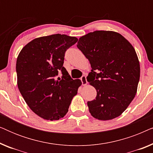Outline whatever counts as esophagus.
Segmentation results:
<instances>
[{
  "label": "esophagus",
  "instance_id": "1",
  "mask_svg": "<svg viewBox=\"0 0 153 153\" xmlns=\"http://www.w3.org/2000/svg\"><path fill=\"white\" fill-rule=\"evenodd\" d=\"M81 82H82V85H87L88 81H87L86 76H83L81 78Z\"/></svg>",
  "mask_w": 153,
  "mask_h": 153
}]
</instances>
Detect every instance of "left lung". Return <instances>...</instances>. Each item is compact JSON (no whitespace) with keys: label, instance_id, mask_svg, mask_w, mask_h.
<instances>
[{"label":"left lung","instance_id":"left-lung-1","mask_svg":"<svg viewBox=\"0 0 153 153\" xmlns=\"http://www.w3.org/2000/svg\"><path fill=\"white\" fill-rule=\"evenodd\" d=\"M76 46L91 63L87 81L97 91L95 99L88 102L91 116L100 120L120 116L137 92L140 64L134 48L110 30L88 33Z\"/></svg>","mask_w":153,"mask_h":153}]
</instances>
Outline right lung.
I'll return each instance as SVG.
<instances>
[{
    "label": "right lung",
    "instance_id": "add662e5",
    "mask_svg": "<svg viewBox=\"0 0 153 153\" xmlns=\"http://www.w3.org/2000/svg\"><path fill=\"white\" fill-rule=\"evenodd\" d=\"M77 41L76 37L60 34L37 37L19 53L18 88L29 108L45 120L63 118L82 83L71 79L63 67L65 52ZM59 71L62 76L57 79Z\"/></svg>",
    "mask_w": 153,
    "mask_h": 153
}]
</instances>
